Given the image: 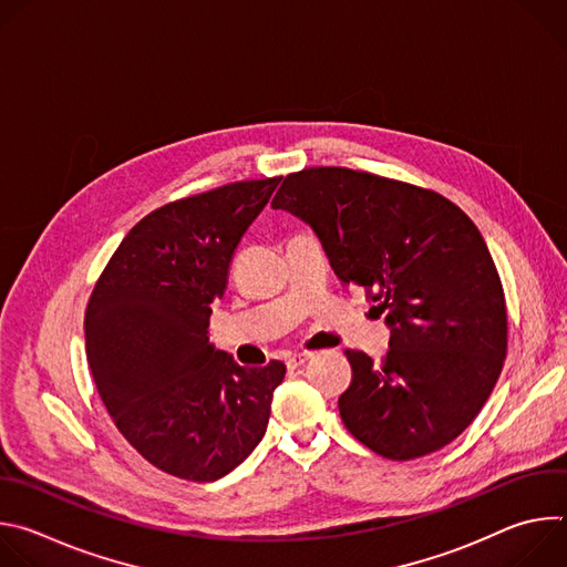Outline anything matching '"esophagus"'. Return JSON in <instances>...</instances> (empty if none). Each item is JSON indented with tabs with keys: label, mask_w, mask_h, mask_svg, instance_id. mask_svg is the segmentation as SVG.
<instances>
[{
	"label": "esophagus",
	"mask_w": 567,
	"mask_h": 567,
	"mask_svg": "<svg viewBox=\"0 0 567 567\" xmlns=\"http://www.w3.org/2000/svg\"><path fill=\"white\" fill-rule=\"evenodd\" d=\"M309 352H298V354H291V357H287V368L289 370H296V368H300V365H305L307 361H309Z\"/></svg>",
	"instance_id": "1"
}]
</instances>
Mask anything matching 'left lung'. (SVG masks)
Wrapping results in <instances>:
<instances>
[{"label":"left lung","mask_w":567,"mask_h":567,"mask_svg":"<svg viewBox=\"0 0 567 567\" xmlns=\"http://www.w3.org/2000/svg\"><path fill=\"white\" fill-rule=\"evenodd\" d=\"M271 206L307 221L339 280L385 313L390 348L379 363L346 352V429L388 460L453 442L507 354L505 291L477 226L440 193L334 166L287 175Z\"/></svg>","instance_id":"1"}]
</instances>
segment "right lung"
<instances>
[{
  "label": "right lung",
  "instance_id": "right-lung-1",
  "mask_svg": "<svg viewBox=\"0 0 567 567\" xmlns=\"http://www.w3.org/2000/svg\"><path fill=\"white\" fill-rule=\"evenodd\" d=\"M280 177L235 182L145 215L85 311L94 383L121 435L156 468L213 482L265 437L285 363L237 365L208 343L241 235Z\"/></svg>",
  "mask_w": 567,
  "mask_h": 567
}]
</instances>
